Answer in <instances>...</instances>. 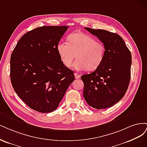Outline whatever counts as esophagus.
<instances>
[{
  "mask_svg": "<svg viewBox=\"0 0 147 147\" xmlns=\"http://www.w3.org/2000/svg\"><path fill=\"white\" fill-rule=\"evenodd\" d=\"M74 76H75V78H76V79H78L80 78V76L79 74H78L77 73H74Z\"/></svg>",
  "mask_w": 147,
  "mask_h": 147,
  "instance_id": "esophagus-1",
  "label": "esophagus"
}]
</instances>
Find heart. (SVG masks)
<instances>
[{
  "instance_id": "1",
  "label": "heart",
  "mask_w": 147,
  "mask_h": 147,
  "mask_svg": "<svg viewBox=\"0 0 147 147\" xmlns=\"http://www.w3.org/2000/svg\"><path fill=\"white\" fill-rule=\"evenodd\" d=\"M67 40L68 43L60 42L57 46L60 60L65 67L69 68L76 57L77 60L73 68L77 71H93L100 66L105 55V46L102 42L82 32L71 34Z\"/></svg>"
}]
</instances>
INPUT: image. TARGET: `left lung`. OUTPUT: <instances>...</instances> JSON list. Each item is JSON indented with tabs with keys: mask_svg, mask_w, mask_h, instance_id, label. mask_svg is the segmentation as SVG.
Segmentation results:
<instances>
[{
	"mask_svg": "<svg viewBox=\"0 0 147 147\" xmlns=\"http://www.w3.org/2000/svg\"><path fill=\"white\" fill-rule=\"evenodd\" d=\"M85 29L104 44L105 55L94 71L80 77L84 84L83 96L90 106L96 109H106L120 101L128 88L131 54L118 34L88 27Z\"/></svg>",
	"mask_w": 147,
	"mask_h": 147,
	"instance_id": "1",
	"label": "left lung"
}]
</instances>
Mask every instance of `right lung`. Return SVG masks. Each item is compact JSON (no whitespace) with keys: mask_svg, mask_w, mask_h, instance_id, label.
Returning <instances> with one entry per match:
<instances>
[{"mask_svg":"<svg viewBox=\"0 0 147 147\" xmlns=\"http://www.w3.org/2000/svg\"><path fill=\"white\" fill-rule=\"evenodd\" d=\"M68 27L42 26L27 32L10 58V79L15 92L37 112L55 110L69 85L73 71L63 64L57 46Z\"/></svg>","mask_w":147,"mask_h":147,"instance_id":"obj_1","label":"right lung"}]
</instances>
